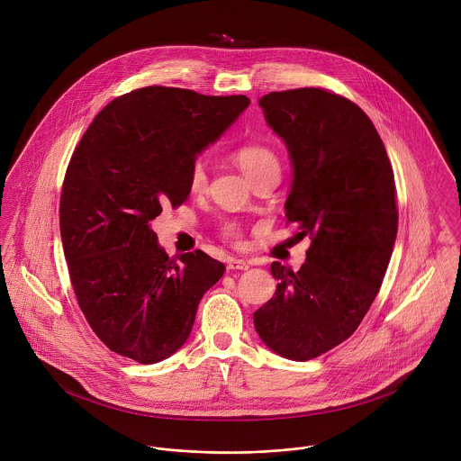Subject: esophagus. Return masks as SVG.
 <instances>
[{
    "label": "esophagus",
    "instance_id": "obj_1",
    "mask_svg": "<svg viewBox=\"0 0 461 461\" xmlns=\"http://www.w3.org/2000/svg\"><path fill=\"white\" fill-rule=\"evenodd\" d=\"M250 267V264L247 263V261H243V259H234V258H230L229 261H227V269H230V271H245V269H249Z\"/></svg>",
    "mask_w": 461,
    "mask_h": 461
}]
</instances>
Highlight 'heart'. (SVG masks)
Instances as JSON below:
<instances>
[{"instance_id":"b5f03b06","label":"heart","mask_w":461,"mask_h":461,"mask_svg":"<svg viewBox=\"0 0 461 461\" xmlns=\"http://www.w3.org/2000/svg\"><path fill=\"white\" fill-rule=\"evenodd\" d=\"M234 161L238 163V167L245 172V176L254 181L258 176L264 174L269 168H280L278 165V158L276 154L261 143H247L241 145L236 152H234ZM205 168L203 165L197 161L192 170H190V179H188V186L194 194H200L205 188ZM221 236L236 245H241L243 241V232L241 227L236 221H225L221 225Z\"/></svg>"}]
</instances>
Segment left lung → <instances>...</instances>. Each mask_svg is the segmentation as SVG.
<instances>
[{
    "mask_svg": "<svg viewBox=\"0 0 461 461\" xmlns=\"http://www.w3.org/2000/svg\"><path fill=\"white\" fill-rule=\"evenodd\" d=\"M259 104L294 167L285 223L312 243L298 271L271 264L276 291L254 325L275 353L305 362L358 329L382 287L397 234L394 172L371 119L349 99L305 86Z\"/></svg>",
    "mask_w": 461,
    "mask_h": 461,
    "instance_id": "obj_1",
    "label": "left lung"
}]
</instances>
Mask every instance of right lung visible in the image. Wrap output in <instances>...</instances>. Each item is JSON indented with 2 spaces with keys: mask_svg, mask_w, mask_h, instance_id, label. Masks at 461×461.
Segmentation results:
<instances>
[{
  "mask_svg": "<svg viewBox=\"0 0 461 461\" xmlns=\"http://www.w3.org/2000/svg\"><path fill=\"white\" fill-rule=\"evenodd\" d=\"M249 103L136 88L106 104L74 149L60 197L62 245L77 305L112 351L156 364L186 342L225 266L202 250L170 259L150 221L163 205L188 200L198 152Z\"/></svg>",
  "mask_w": 461,
  "mask_h": 461,
  "instance_id": "obj_1",
  "label": "right lung"
}]
</instances>
